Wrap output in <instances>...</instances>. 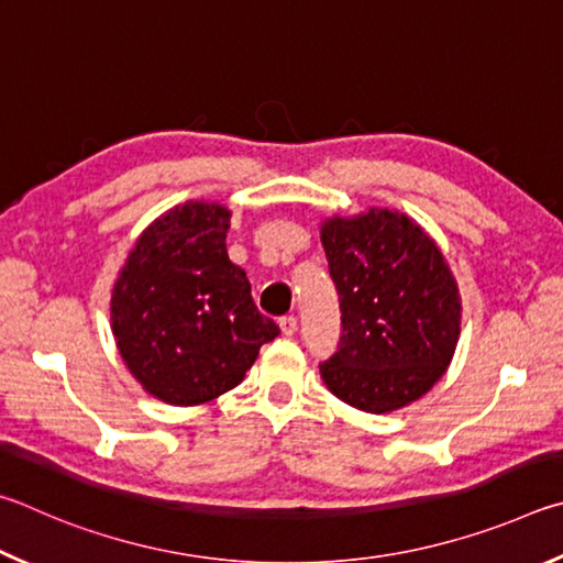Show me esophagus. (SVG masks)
Returning a JSON list of instances; mask_svg holds the SVG:
<instances>
[{"label": "esophagus", "instance_id": "1", "mask_svg": "<svg viewBox=\"0 0 563 563\" xmlns=\"http://www.w3.org/2000/svg\"><path fill=\"white\" fill-rule=\"evenodd\" d=\"M279 329H282V333L284 336H294V333H297V317H282L279 319Z\"/></svg>", "mask_w": 563, "mask_h": 563}]
</instances>
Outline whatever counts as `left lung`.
I'll use <instances>...</instances> for the list:
<instances>
[{"instance_id":"left-lung-1","label":"left lung","mask_w":563,"mask_h":563,"mask_svg":"<svg viewBox=\"0 0 563 563\" xmlns=\"http://www.w3.org/2000/svg\"><path fill=\"white\" fill-rule=\"evenodd\" d=\"M321 244L341 303L323 383L366 412L410 406L442 378L460 339L462 303L445 256L408 214L376 207L331 217Z\"/></svg>"}]
</instances>
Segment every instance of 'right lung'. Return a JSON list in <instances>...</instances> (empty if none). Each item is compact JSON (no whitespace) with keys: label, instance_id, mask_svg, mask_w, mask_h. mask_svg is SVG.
<instances>
[{"label":"right lung","instance_id":"add662e5","mask_svg":"<svg viewBox=\"0 0 563 563\" xmlns=\"http://www.w3.org/2000/svg\"><path fill=\"white\" fill-rule=\"evenodd\" d=\"M230 214L217 202H185L157 217L113 287L115 346L135 380L170 406H200L240 386L279 336L227 256Z\"/></svg>","mask_w":563,"mask_h":563}]
</instances>
